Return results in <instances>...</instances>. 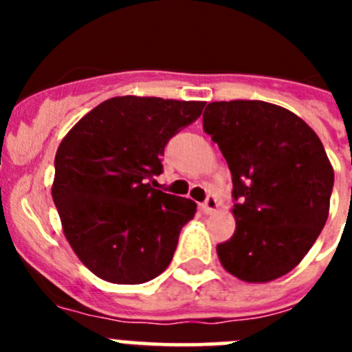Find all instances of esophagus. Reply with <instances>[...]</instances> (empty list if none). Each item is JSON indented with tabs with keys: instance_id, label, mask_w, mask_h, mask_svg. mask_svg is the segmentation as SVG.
<instances>
[{
	"instance_id": "34e87169",
	"label": "esophagus",
	"mask_w": 352,
	"mask_h": 352,
	"mask_svg": "<svg viewBox=\"0 0 352 352\" xmlns=\"http://www.w3.org/2000/svg\"><path fill=\"white\" fill-rule=\"evenodd\" d=\"M217 208H219V201H217V197H214L213 194H208V197L204 199V203H203L204 213H213V211H217Z\"/></svg>"
}]
</instances>
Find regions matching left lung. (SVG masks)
Wrapping results in <instances>:
<instances>
[{
  "mask_svg": "<svg viewBox=\"0 0 352 352\" xmlns=\"http://www.w3.org/2000/svg\"><path fill=\"white\" fill-rule=\"evenodd\" d=\"M203 129L232 174L236 231L217 254L245 282H270L301 263L328 220L335 174L301 118L261 100L211 102Z\"/></svg>",
  "mask_w": 352,
  "mask_h": 352,
  "instance_id": "8db88e82",
  "label": "left lung"
}]
</instances>
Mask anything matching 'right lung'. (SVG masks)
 <instances>
[{
    "label": "right lung",
    "instance_id": "add662e5",
    "mask_svg": "<svg viewBox=\"0 0 352 352\" xmlns=\"http://www.w3.org/2000/svg\"><path fill=\"white\" fill-rule=\"evenodd\" d=\"M206 102L114 96L65 135L54 158L52 199L80 263L113 284H144L173 261L190 199L153 188L169 139Z\"/></svg>",
    "mask_w": 352,
    "mask_h": 352
}]
</instances>
